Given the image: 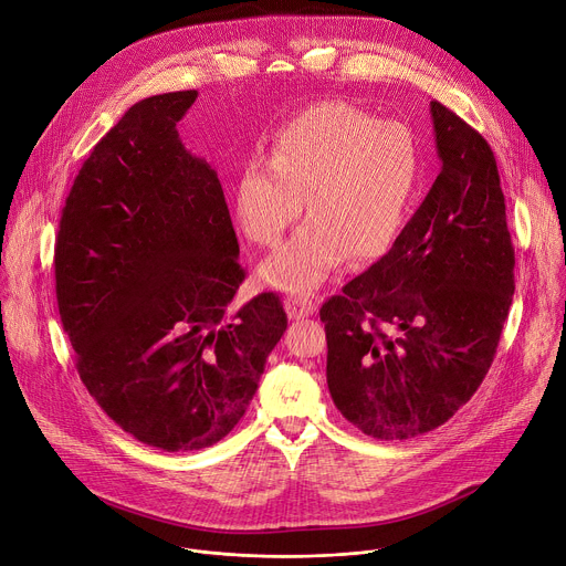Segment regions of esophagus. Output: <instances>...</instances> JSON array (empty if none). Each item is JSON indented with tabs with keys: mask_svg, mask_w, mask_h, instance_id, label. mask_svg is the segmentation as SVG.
Here are the masks:
<instances>
[{
	"mask_svg": "<svg viewBox=\"0 0 566 566\" xmlns=\"http://www.w3.org/2000/svg\"><path fill=\"white\" fill-rule=\"evenodd\" d=\"M284 304H286L289 317H293V319L308 317V315L315 313V302L308 295H289L284 300Z\"/></svg>",
	"mask_w": 566,
	"mask_h": 566,
	"instance_id": "34e87169",
	"label": "esophagus"
}]
</instances>
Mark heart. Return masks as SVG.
Wrapping results in <instances>:
<instances>
[{
  "label": "heart",
  "instance_id": "1",
  "mask_svg": "<svg viewBox=\"0 0 566 566\" xmlns=\"http://www.w3.org/2000/svg\"><path fill=\"white\" fill-rule=\"evenodd\" d=\"M421 181L415 129L343 103H315L282 123L269 158L241 168L234 219L251 241L277 247L302 212L311 214L273 258L262 277L282 291L319 286L352 255L356 264L389 253Z\"/></svg>",
  "mask_w": 566,
  "mask_h": 566
}]
</instances>
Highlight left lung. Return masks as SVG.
I'll return each mask as SVG.
<instances>
[{
	"instance_id": "1",
	"label": "left lung",
	"mask_w": 566,
	"mask_h": 566,
	"mask_svg": "<svg viewBox=\"0 0 566 566\" xmlns=\"http://www.w3.org/2000/svg\"><path fill=\"white\" fill-rule=\"evenodd\" d=\"M441 172L394 247L319 308L327 385L367 437L426 434L489 374L515 291V253L491 145L430 103Z\"/></svg>"
}]
</instances>
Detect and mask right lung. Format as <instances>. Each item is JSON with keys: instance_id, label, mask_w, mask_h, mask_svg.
I'll return each mask as SVG.
<instances>
[{"instance_id": "right-lung-1", "label": "right lung", "mask_w": 566, "mask_h": 566, "mask_svg": "<svg viewBox=\"0 0 566 566\" xmlns=\"http://www.w3.org/2000/svg\"><path fill=\"white\" fill-rule=\"evenodd\" d=\"M197 92L132 105L92 149L62 210L55 293L75 367L103 412L158 450L221 441L286 332L275 293L244 282L214 168L177 123Z\"/></svg>"}]
</instances>
